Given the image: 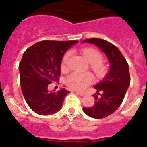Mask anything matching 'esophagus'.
<instances>
[{
	"mask_svg": "<svg viewBox=\"0 0 147 147\" xmlns=\"http://www.w3.org/2000/svg\"><path fill=\"white\" fill-rule=\"evenodd\" d=\"M76 93H77L78 95H80V96H85V93H83V92H81V91H76Z\"/></svg>",
	"mask_w": 147,
	"mask_h": 147,
	"instance_id": "1",
	"label": "esophagus"
}]
</instances>
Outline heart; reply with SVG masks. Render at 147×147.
I'll return each instance as SVG.
<instances>
[{
    "label": "heart",
    "instance_id": "obj_1",
    "mask_svg": "<svg viewBox=\"0 0 147 147\" xmlns=\"http://www.w3.org/2000/svg\"><path fill=\"white\" fill-rule=\"evenodd\" d=\"M83 54L88 59L91 68L98 76H102L105 72V67L101 62L103 60V57L101 53L93 49H85ZM71 52L70 51L64 54L61 62V69L62 71L67 69L68 60ZM93 76L90 73H82L75 71L67 76L65 82L71 88L74 89H84L91 83Z\"/></svg>",
    "mask_w": 147,
    "mask_h": 147
}]
</instances>
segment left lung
Returning a JSON list of instances; mask_svg holds the SVG:
<instances>
[{"label": "left lung", "mask_w": 147, "mask_h": 147, "mask_svg": "<svg viewBox=\"0 0 147 147\" xmlns=\"http://www.w3.org/2000/svg\"><path fill=\"white\" fill-rule=\"evenodd\" d=\"M82 42L93 44L99 48L110 63L107 74L94 85V88L97 90L96 94L93 96L95 104L93 107L83 108V111L90 117L103 119L113 113L124 100L130 85L129 65L119 49L106 40L93 38L87 39Z\"/></svg>", "instance_id": "8db88e82"}]
</instances>
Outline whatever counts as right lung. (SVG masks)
Instances as JSON below:
<instances>
[{"mask_svg":"<svg viewBox=\"0 0 147 147\" xmlns=\"http://www.w3.org/2000/svg\"><path fill=\"white\" fill-rule=\"evenodd\" d=\"M78 41H40L26 51L19 65L22 93L28 107L39 115L56 113L70 93L65 88L49 91L48 86L58 81L65 53Z\"/></svg>","mask_w":147,"mask_h":147,"instance_id":"1","label":"right lung"}]
</instances>
